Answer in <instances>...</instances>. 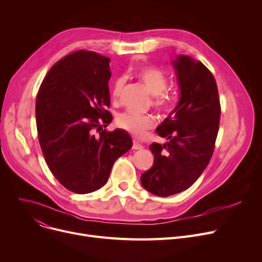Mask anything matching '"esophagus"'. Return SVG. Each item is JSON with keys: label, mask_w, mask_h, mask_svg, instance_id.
<instances>
[{"label": "esophagus", "mask_w": 262, "mask_h": 262, "mask_svg": "<svg viewBox=\"0 0 262 262\" xmlns=\"http://www.w3.org/2000/svg\"><path fill=\"white\" fill-rule=\"evenodd\" d=\"M133 148H134V149H142V148H143V145L140 144L139 142L134 141V143H133Z\"/></svg>", "instance_id": "esophagus-1"}]
</instances>
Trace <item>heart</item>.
I'll return each mask as SVG.
<instances>
[{
	"instance_id": "heart-1",
	"label": "heart",
	"mask_w": 262,
	"mask_h": 262,
	"mask_svg": "<svg viewBox=\"0 0 262 262\" xmlns=\"http://www.w3.org/2000/svg\"><path fill=\"white\" fill-rule=\"evenodd\" d=\"M135 76L138 78L141 84L153 94L152 105L158 112H167L172 104V95L166 90L167 76L159 68L155 66H141L137 68ZM124 81L122 78H118L114 81L110 89V93L114 100H118L123 89ZM155 119L149 115H140L133 112L122 113L117 117V125L125 130L136 138H143L147 132L155 126Z\"/></svg>"
}]
</instances>
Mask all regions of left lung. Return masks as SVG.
<instances>
[{"mask_svg": "<svg viewBox=\"0 0 262 262\" xmlns=\"http://www.w3.org/2000/svg\"><path fill=\"white\" fill-rule=\"evenodd\" d=\"M173 64L181 100L156 128L169 141L149 145L154 163L141 175L142 186L158 196L180 193L196 182L212 157L221 117L217 86L208 68L185 55Z\"/></svg>", "mask_w": 262, "mask_h": 262, "instance_id": "8db88e82", "label": "left lung"}]
</instances>
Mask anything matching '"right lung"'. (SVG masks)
I'll return each instance as SVG.
<instances>
[{
  "label": "right lung",
  "instance_id": "right-lung-1",
  "mask_svg": "<svg viewBox=\"0 0 262 262\" xmlns=\"http://www.w3.org/2000/svg\"><path fill=\"white\" fill-rule=\"evenodd\" d=\"M109 62L92 51L72 52L50 69L37 94L38 140L48 167L78 194L103 187L115 161L133 146L126 132L103 129L113 121Z\"/></svg>",
  "mask_w": 262,
  "mask_h": 262
}]
</instances>
